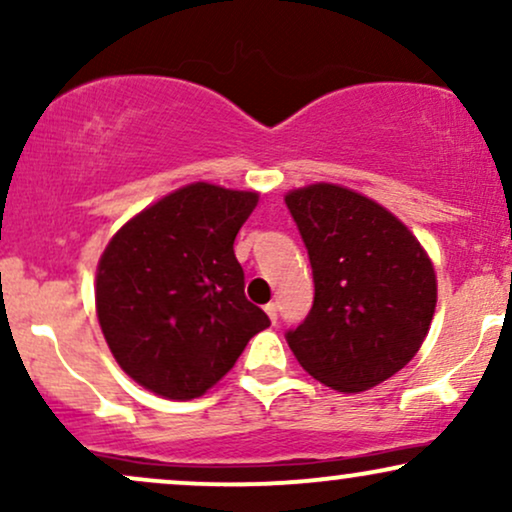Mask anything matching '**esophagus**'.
I'll return each instance as SVG.
<instances>
[{"instance_id":"esophagus-1","label":"esophagus","mask_w":512,"mask_h":512,"mask_svg":"<svg viewBox=\"0 0 512 512\" xmlns=\"http://www.w3.org/2000/svg\"><path fill=\"white\" fill-rule=\"evenodd\" d=\"M264 313L269 315V320L276 322V317H279V305H276V303H267V305H264Z\"/></svg>"}]
</instances>
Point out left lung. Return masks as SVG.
<instances>
[{
	"label": "left lung",
	"mask_w": 512,
	"mask_h": 512,
	"mask_svg": "<svg viewBox=\"0 0 512 512\" xmlns=\"http://www.w3.org/2000/svg\"><path fill=\"white\" fill-rule=\"evenodd\" d=\"M313 267V308L286 332L315 380L363 392L392 378L424 344L436 272L397 216L346 187L317 182L286 195Z\"/></svg>",
	"instance_id": "left-lung-1"
}]
</instances>
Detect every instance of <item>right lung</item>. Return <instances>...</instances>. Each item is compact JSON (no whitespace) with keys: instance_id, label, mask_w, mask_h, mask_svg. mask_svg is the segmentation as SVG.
<instances>
[{"instance_id":"right-lung-1","label":"right lung","mask_w":512,"mask_h":512,"mask_svg":"<svg viewBox=\"0 0 512 512\" xmlns=\"http://www.w3.org/2000/svg\"><path fill=\"white\" fill-rule=\"evenodd\" d=\"M257 192L195 182L127 221L105 248L96 310L132 380L166 399H195L236 366L269 317L245 298L233 252Z\"/></svg>"}]
</instances>
